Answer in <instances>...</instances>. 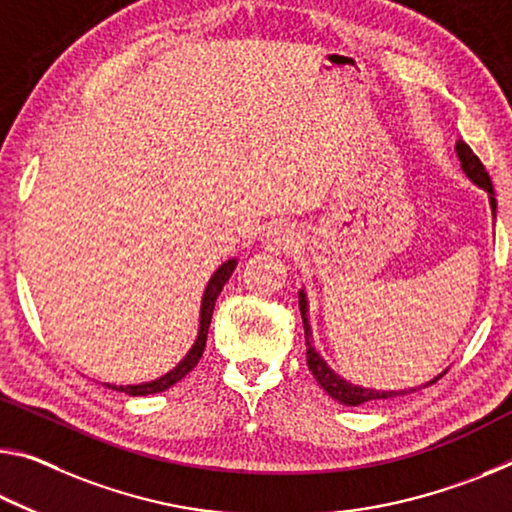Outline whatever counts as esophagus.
Instances as JSON below:
<instances>
[{
	"label": "esophagus",
	"mask_w": 512,
	"mask_h": 512,
	"mask_svg": "<svg viewBox=\"0 0 512 512\" xmlns=\"http://www.w3.org/2000/svg\"><path fill=\"white\" fill-rule=\"evenodd\" d=\"M294 243H296V232L285 225L273 227V230H269V234H266V246L271 250H289L294 248Z\"/></svg>",
	"instance_id": "obj_1"
}]
</instances>
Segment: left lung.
<instances>
[{"instance_id": "obj_1", "label": "left lung", "mask_w": 512, "mask_h": 512, "mask_svg": "<svg viewBox=\"0 0 512 512\" xmlns=\"http://www.w3.org/2000/svg\"><path fill=\"white\" fill-rule=\"evenodd\" d=\"M456 154L460 159V168L462 173H465L469 180H472L476 186H481V189L488 193L490 198V207H492V216H497V200H494V189H492V182H490V175L485 166L481 164V159L476 157L472 152V148L465 141H458L456 143ZM298 307H300V316H303V328H305V346H307V367H310L312 376L316 378V383L323 387V392H326L330 399H335L337 403L342 405H364V403H373V401H383V399H396V396H405V394H412L417 392L421 387H428L440 380L446 369L442 373H437L433 380H428V383L419 385V387H408V389H373V387H362V385H353L348 383L346 378L339 376L335 373V369L328 367V362L321 358V353L314 348V337H312V326H310V305H307V294L303 289L298 291Z\"/></svg>"}]
</instances>
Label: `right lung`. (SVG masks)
Wrapping results in <instances>:
<instances>
[{
  "mask_svg": "<svg viewBox=\"0 0 512 512\" xmlns=\"http://www.w3.org/2000/svg\"><path fill=\"white\" fill-rule=\"evenodd\" d=\"M237 269V259H227L223 262L218 269L214 271L212 278H209L207 287H205V294H202V303H200V326H198V337L193 346L189 348V353L184 355V358L175 364L173 369L164 376L150 380V383H139V385H109L104 383L111 389H116V392H125L129 396H148V394H157V392H166L168 387H173L175 383H180V380L186 376V373L193 371L196 367L198 360L202 358V351H205V344H207V332H209V323H212V314H214V305H216V298L221 294L225 282L230 280V275Z\"/></svg>",
  "mask_w": 512,
  "mask_h": 512,
  "instance_id": "add662e5",
  "label": "right lung"
}]
</instances>
